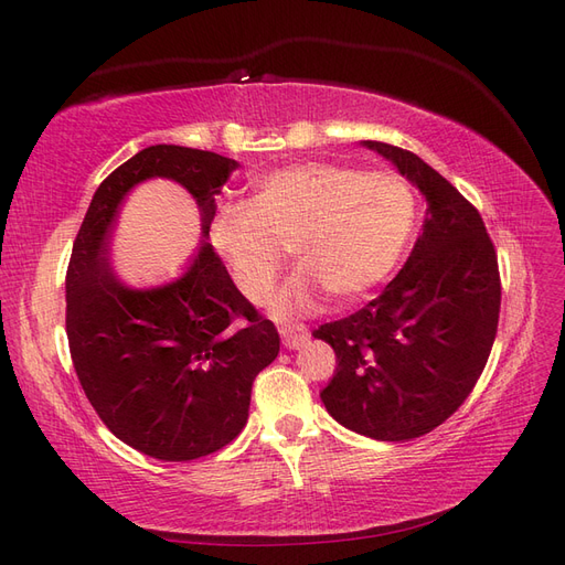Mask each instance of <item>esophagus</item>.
Here are the masks:
<instances>
[{"label":"esophagus","instance_id":"esophagus-1","mask_svg":"<svg viewBox=\"0 0 565 565\" xmlns=\"http://www.w3.org/2000/svg\"><path fill=\"white\" fill-rule=\"evenodd\" d=\"M280 337H282V344L287 349H299L306 344V341H309V330H306L299 322H287L280 328Z\"/></svg>","mask_w":565,"mask_h":565}]
</instances>
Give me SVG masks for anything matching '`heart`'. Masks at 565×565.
<instances>
[{"mask_svg":"<svg viewBox=\"0 0 565 565\" xmlns=\"http://www.w3.org/2000/svg\"><path fill=\"white\" fill-rule=\"evenodd\" d=\"M417 195L393 172H361L334 162H299L256 179L252 200L224 202L210 241L249 299H268L292 247L301 268L276 306L311 309L322 292L355 301L384 282L417 231Z\"/></svg>","mask_w":565,"mask_h":565,"instance_id":"1","label":"heart"}]
</instances>
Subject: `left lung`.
Listing matches in <instances>:
<instances>
[{
  "instance_id": "8db88e82",
  "label": "left lung",
  "mask_w": 565,
  "mask_h": 565,
  "mask_svg": "<svg viewBox=\"0 0 565 565\" xmlns=\"http://www.w3.org/2000/svg\"><path fill=\"white\" fill-rule=\"evenodd\" d=\"M365 146L396 164L429 210L413 254L384 292L313 332L337 355L320 398L347 429L398 443L434 431L473 391L498 334L502 282L473 204L415 152Z\"/></svg>"
}]
</instances>
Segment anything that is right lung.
Instances as JSON below:
<instances>
[{
	"label": "right lung",
	"instance_id": "right-lung-1",
	"mask_svg": "<svg viewBox=\"0 0 565 565\" xmlns=\"http://www.w3.org/2000/svg\"><path fill=\"white\" fill-rule=\"evenodd\" d=\"M235 167L183 146L136 152L98 185L65 273V332L84 393L119 440L162 461L212 455L243 431L252 384L276 361L280 337L210 243L177 282L129 289L110 270L108 237L119 202L152 177L198 200L210 235L214 195Z\"/></svg>",
	"mask_w": 565,
	"mask_h": 565
}]
</instances>
